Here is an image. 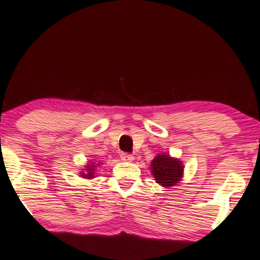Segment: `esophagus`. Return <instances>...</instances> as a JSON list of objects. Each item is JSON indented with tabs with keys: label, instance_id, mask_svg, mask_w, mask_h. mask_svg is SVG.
<instances>
[{
	"label": "esophagus",
	"instance_id": "1",
	"mask_svg": "<svg viewBox=\"0 0 260 260\" xmlns=\"http://www.w3.org/2000/svg\"><path fill=\"white\" fill-rule=\"evenodd\" d=\"M120 158L123 161H133L134 159H135V158H134V155L129 154V153H123L120 155Z\"/></svg>",
	"mask_w": 260,
	"mask_h": 260
}]
</instances>
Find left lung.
I'll use <instances>...</instances> for the list:
<instances>
[{"label":"left lung","instance_id":"obj_1","mask_svg":"<svg viewBox=\"0 0 260 260\" xmlns=\"http://www.w3.org/2000/svg\"><path fill=\"white\" fill-rule=\"evenodd\" d=\"M152 175L157 184L169 188L179 184L184 174V164L181 160L170 157L169 154H158L151 161Z\"/></svg>","mask_w":260,"mask_h":260}]
</instances>
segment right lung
I'll return each instance as SVG.
<instances>
[{
    "instance_id": "obj_1",
    "label": "right lung",
    "mask_w": 260,
    "mask_h": 260,
    "mask_svg": "<svg viewBox=\"0 0 260 260\" xmlns=\"http://www.w3.org/2000/svg\"><path fill=\"white\" fill-rule=\"evenodd\" d=\"M96 166L97 164H94V161L93 163H90V164H87L86 167V172H81V176L82 178H85V179H92V178H94V168H96Z\"/></svg>"
}]
</instances>
